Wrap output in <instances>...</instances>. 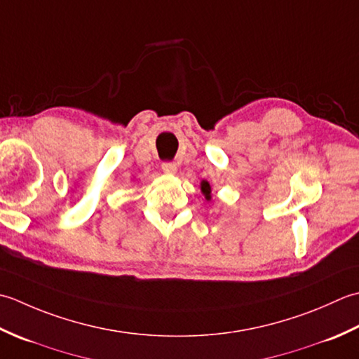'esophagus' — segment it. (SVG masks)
Listing matches in <instances>:
<instances>
[{
  "mask_svg": "<svg viewBox=\"0 0 359 359\" xmlns=\"http://www.w3.org/2000/svg\"><path fill=\"white\" fill-rule=\"evenodd\" d=\"M161 169H163L164 173L173 175V173H177L178 167H177V164H175V163H170V161H165V163L161 164Z\"/></svg>",
  "mask_w": 359,
  "mask_h": 359,
  "instance_id": "34e87169",
  "label": "esophagus"
}]
</instances>
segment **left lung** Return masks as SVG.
Wrapping results in <instances>:
<instances>
[{
    "mask_svg": "<svg viewBox=\"0 0 359 359\" xmlns=\"http://www.w3.org/2000/svg\"><path fill=\"white\" fill-rule=\"evenodd\" d=\"M201 192L206 196V200H210V186L208 181H203L201 182Z\"/></svg>",
    "mask_w": 359,
    "mask_h": 359,
    "instance_id": "8db88e82",
    "label": "left lung"
}]
</instances>
